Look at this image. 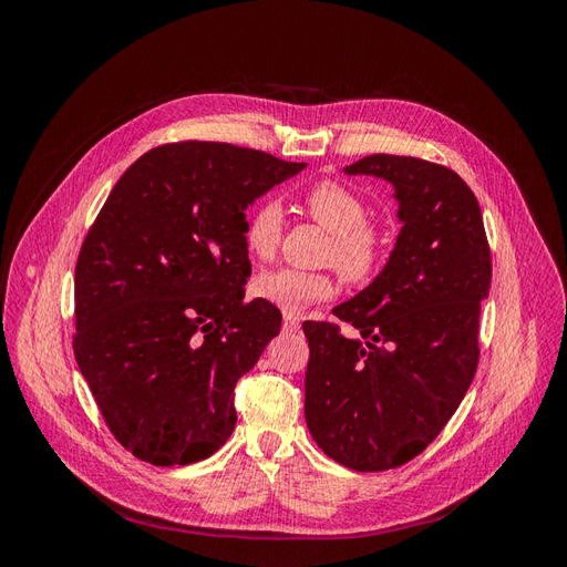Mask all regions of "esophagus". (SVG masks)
Segmentation results:
<instances>
[{
  "instance_id": "obj_1",
  "label": "esophagus",
  "mask_w": 567,
  "mask_h": 567,
  "mask_svg": "<svg viewBox=\"0 0 567 567\" xmlns=\"http://www.w3.org/2000/svg\"><path fill=\"white\" fill-rule=\"evenodd\" d=\"M300 329V317L286 312L284 315V331H298Z\"/></svg>"
}]
</instances>
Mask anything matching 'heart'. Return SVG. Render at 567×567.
<instances>
[{
    "instance_id": "heart-1",
    "label": "heart",
    "mask_w": 567,
    "mask_h": 567,
    "mask_svg": "<svg viewBox=\"0 0 567 567\" xmlns=\"http://www.w3.org/2000/svg\"><path fill=\"white\" fill-rule=\"evenodd\" d=\"M305 210L319 225L331 231L326 260L333 262L346 279L354 284L369 281L381 269L385 257V234L369 221L367 200L350 186L336 179H319L305 188ZM284 234V210L277 200H262L244 221L246 250L257 260H269L277 252ZM252 293L284 312H302L315 302L336 296V281L326 271H302L279 267L262 271L252 281Z\"/></svg>"
}]
</instances>
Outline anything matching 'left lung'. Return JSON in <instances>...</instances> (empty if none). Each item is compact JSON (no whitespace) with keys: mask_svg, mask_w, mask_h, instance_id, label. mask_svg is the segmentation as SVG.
<instances>
[{"mask_svg":"<svg viewBox=\"0 0 567 567\" xmlns=\"http://www.w3.org/2000/svg\"><path fill=\"white\" fill-rule=\"evenodd\" d=\"M346 173L390 182L402 229L379 277L333 310L359 338L302 323L305 419L326 456L369 473L419 456L468 392L492 260L477 198L454 169L373 153Z\"/></svg>","mask_w":567,"mask_h":567,"instance_id":"8db88e82","label":"left lung"}]
</instances>
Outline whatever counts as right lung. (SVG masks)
I'll use <instances>...</instances> for the list:
<instances>
[{
	"label": "right lung",
	"instance_id": "1",
	"mask_svg": "<svg viewBox=\"0 0 567 567\" xmlns=\"http://www.w3.org/2000/svg\"><path fill=\"white\" fill-rule=\"evenodd\" d=\"M307 163L219 142L151 148L117 179L75 265L78 367L115 440L153 466L208 458L234 388L281 329L244 302L246 208Z\"/></svg>",
	"mask_w": 567,
	"mask_h": 567
}]
</instances>
